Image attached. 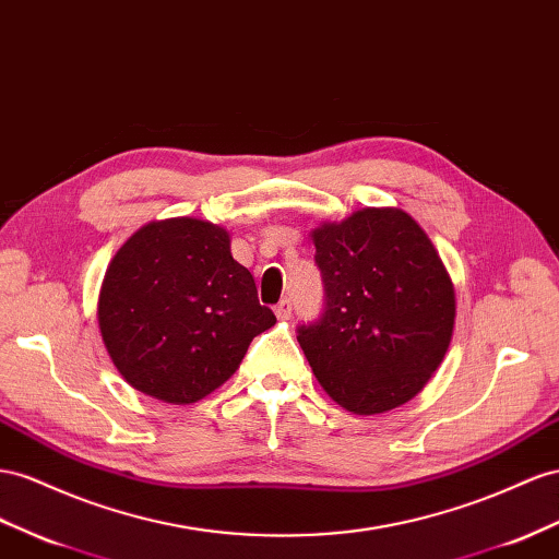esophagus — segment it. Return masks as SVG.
I'll list each match as a JSON object with an SVG mask.
<instances>
[{"label": "esophagus", "instance_id": "obj_1", "mask_svg": "<svg viewBox=\"0 0 559 559\" xmlns=\"http://www.w3.org/2000/svg\"><path fill=\"white\" fill-rule=\"evenodd\" d=\"M275 314L280 317V320H289V317H292V300L282 298L280 304L275 306Z\"/></svg>", "mask_w": 559, "mask_h": 559}]
</instances>
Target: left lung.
<instances>
[{"mask_svg": "<svg viewBox=\"0 0 559 559\" xmlns=\"http://www.w3.org/2000/svg\"><path fill=\"white\" fill-rule=\"evenodd\" d=\"M312 239L324 308L296 338L317 381L355 414L409 402L454 331V284L440 253L400 209L357 211Z\"/></svg>", "mask_w": 559, "mask_h": 559, "instance_id": "left-lung-1", "label": "left lung"}]
</instances>
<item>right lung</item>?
<instances>
[{"label":"right lung","instance_id":"1","mask_svg":"<svg viewBox=\"0 0 559 559\" xmlns=\"http://www.w3.org/2000/svg\"><path fill=\"white\" fill-rule=\"evenodd\" d=\"M230 235L198 218L147 223L117 251L98 298L105 348L127 383L190 404L225 383L273 326Z\"/></svg>","mask_w":559,"mask_h":559}]
</instances>
